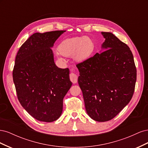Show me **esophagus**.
<instances>
[{
  "label": "esophagus",
  "mask_w": 148,
  "mask_h": 148,
  "mask_svg": "<svg viewBox=\"0 0 148 148\" xmlns=\"http://www.w3.org/2000/svg\"><path fill=\"white\" fill-rule=\"evenodd\" d=\"M70 78L71 82L73 84L77 83L78 82V76L73 73H71L70 74Z\"/></svg>",
  "instance_id": "esophagus-1"
}]
</instances>
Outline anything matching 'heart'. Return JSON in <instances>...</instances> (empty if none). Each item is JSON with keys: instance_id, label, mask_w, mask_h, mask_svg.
<instances>
[{"instance_id": "obj_1", "label": "heart", "mask_w": 148, "mask_h": 148, "mask_svg": "<svg viewBox=\"0 0 148 148\" xmlns=\"http://www.w3.org/2000/svg\"><path fill=\"white\" fill-rule=\"evenodd\" d=\"M95 44L91 38L79 36L63 40L58 46V51L65 57L73 56L75 61L83 62L91 56Z\"/></svg>"}]
</instances>
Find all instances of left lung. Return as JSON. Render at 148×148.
I'll return each instance as SVG.
<instances>
[{"label":"left lung","instance_id":"obj_1","mask_svg":"<svg viewBox=\"0 0 148 148\" xmlns=\"http://www.w3.org/2000/svg\"><path fill=\"white\" fill-rule=\"evenodd\" d=\"M101 34L105 39L103 52L77 67L86 112L94 120L102 122L114 118L132 99L136 69L126 44L111 33Z\"/></svg>","mask_w":148,"mask_h":148}]
</instances>
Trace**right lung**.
<instances>
[{"instance_id":"obj_1","label":"right lung","mask_w":148,"mask_h":148,"mask_svg":"<svg viewBox=\"0 0 148 148\" xmlns=\"http://www.w3.org/2000/svg\"><path fill=\"white\" fill-rule=\"evenodd\" d=\"M66 31L36 33L23 44L15 58L13 79L22 107L41 122H52L63 110L71 86L68 68L56 66L51 48Z\"/></svg>"}]
</instances>
